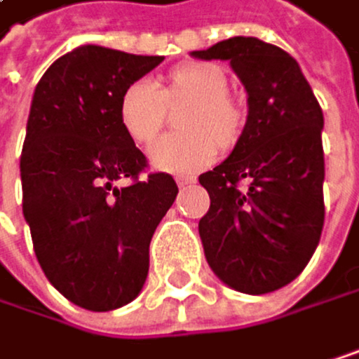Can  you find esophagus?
Segmentation results:
<instances>
[{
    "instance_id": "obj_1",
    "label": "esophagus",
    "mask_w": 359,
    "mask_h": 359,
    "mask_svg": "<svg viewBox=\"0 0 359 359\" xmlns=\"http://www.w3.org/2000/svg\"><path fill=\"white\" fill-rule=\"evenodd\" d=\"M196 183V176H176V185L178 187H187Z\"/></svg>"
}]
</instances>
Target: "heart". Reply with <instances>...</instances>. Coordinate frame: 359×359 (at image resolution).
<instances>
[{
  "mask_svg": "<svg viewBox=\"0 0 359 359\" xmlns=\"http://www.w3.org/2000/svg\"><path fill=\"white\" fill-rule=\"evenodd\" d=\"M181 134L165 136L149 151L153 168L172 174H191L208 165L217 153L232 151L245 132V110L227 93V76L212 63H183L163 81L151 85L136 81L118 97V121L136 144H151L168 110H178Z\"/></svg>",
  "mask_w": 359,
  "mask_h": 359,
  "instance_id": "obj_1",
  "label": "heart"
}]
</instances>
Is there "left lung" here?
Returning a JSON list of instances; mask_svg holds the SVG:
<instances>
[{
	"label": "left lung",
	"mask_w": 359,
	"mask_h": 359,
	"mask_svg": "<svg viewBox=\"0 0 359 359\" xmlns=\"http://www.w3.org/2000/svg\"><path fill=\"white\" fill-rule=\"evenodd\" d=\"M191 57L229 61L249 106L241 142L200 174L210 196L198 225L206 262L236 292L280 290L304 270L323 229V112L298 61L274 44L236 36Z\"/></svg>",
	"instance_id": "left-lung-1"
}]
</instances>
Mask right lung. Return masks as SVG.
Here are the masks:
<instances>
[{
  "mask_svg": "<svg viewBox=\"0 0 359 359\" xmlns=\"http://www.w3.org/2000/svg\"><path fill=\"white\" fill-rule=\"evenodd\" d=\"M161 61L85 44L59 57L34 91L22 215L46 278L87 311H114L142 292L151 238L178 194L170 174L140 178L147 157L118 121L123 89Z\"/></svg>",
  "mask_w": 359,
  "mask_h": 359,
  "instance_id": "add662e5",
  "label": "right lung"
}]
</instances>
